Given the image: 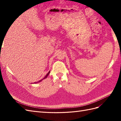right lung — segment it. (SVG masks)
<instances>
[{
    "label": "right lung",
    "instance_id": "right-lung-1",
    "mask_svg": "<svg viewBox=\"0 0 121 121\" xmlns=\"http://www.w3.org/2000/svg\"><path fill=\"white\" fill-rule=\"evenodd\" d=\"M50 71H49V72L47 74H46V75L45 76V78H43V79H41V80H40V81H38V82H35V83H38V82H41V81H42V80H43V79H45L46 78H47V77L48 76V75H49V73H50Z\"/></svg>",
    "mask_w": 121,
    "mask_h": 121
}]
</instances>
